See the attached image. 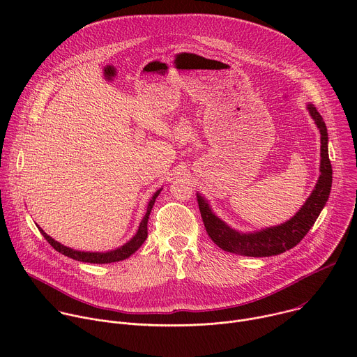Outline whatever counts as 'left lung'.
Wrapping results in <instances>:
<instances>
[{"label":"left lung","mask_w":357,"mask_h":357,"mask_svg":"<svg viewBox=\"0 0 357 357\" xmlns=\"http://www.w3.org/2000/svg\"><path fill=\"white\" fill-rule=\"evenodd\" d=\"M308 110L321 131V175L311 196L294 218L280 226L267 227L254 233H240L229 227L212 212L205 197H202L199 193L196 195L206 231L222 250L248 257L277 256L295 247L317 222L331 193L332 165L328 154V130L325 121L314 105H308Z\"/></svg>","instance_id":"8db88e82"}]
</instances>
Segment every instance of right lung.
Masks as SVG:
<instances>
[{"label": "right lung", "instance_id": "add662e5", "mask_svg": "<svg viewBox=\"0 0 357 357\" xmlns=\"http://www.w3.org/2000/svg\"><path fill=\"white\" fill-rule=\"evenodd\" d=\"M161 189L157 190L154 193V196H152V199L149 200L148 203V208H146V213L144 216V219L141 220L139 223V227H138V231L137 234L128 241L124 245L113 250V251H107V252H89V251H77V250H73V248H69L63 244H61L59 241H55L52 237L47 236L39 226V231L42 233V236L47 240V243L52 245L56 251L62 252L63 256H68L73 260H77V261H83V263H93V264H109V263H116V261H121V260H126L128 259L132 252H135L141 245L142 243L145 241L146 236H148V229H146V223H148V218H149V213H151V209L152 206H154L155 203V199L157 196L160 195Z\"/></svg>", "mask_w": 357, "mask_h": 357}]
</instances>
